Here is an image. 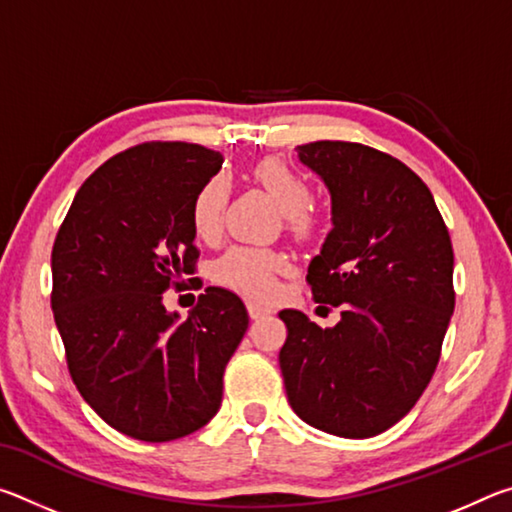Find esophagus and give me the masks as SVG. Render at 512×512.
Masks as SVG:
<instances>
[{
  "label": "esophagus",
  "mask_w": 512,
  "mask_h": 512,
  "mask_svg": "<svg viewBox=\"0 0 512 512\" xmlns=\"http://www.w3.org/2000/svg\"><path fill=\"white\" fill-rule=\"evenodd\" d=\"M248 314H250V318H253V320H259V318H264V316L271 314V307L259 305V302H248Z\"/></svg>",
  "instance_id": "esophagus-1"
}]
</instances>
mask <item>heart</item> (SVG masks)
Instances as JSON below:
<instances>
[{"instance_id": "obj_1", "label": "heart", "mask_w": 512, "mask_h": 512, "mask_svg": "<svg viewBox=\"0 0 512 512\" xmlns=\"http://www.w3.org/2000/svg\"><path fill=\"white\" fill-rule=\"evenodd\" d=\"M253 176L287 216L289 230L296 237H309L316 230V216L309 212L311 187L305 176L291 169L280 158H266L255 164ZM228 201V180L214 176L198 189L192 203V225L198 237L219 235ZM284 268V257L264 248L232 246L216 259L214 277L223 287L235 289L250 298H268L275 289V275Z\"/></svg>"}]
</instances>
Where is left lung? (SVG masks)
Here are the masks:
<instances>
[{
    "instance_id": "left-lung-1",
    "label": "left lung",
    "mask_w": 512,
    "mask_h": 512,
    "mask_svg": "<svg viewBox=\"0 0 512 512\" xmlns=\"http://www.w3.org/2000/svg\"><path fill=\"white\" fill-rule=\"evenodd\" d=\"M298 158L332 196V230L311 259L316 302L334 327L280 311V368L300 420L341 438L393 427L438 366L454 314V250L429 187L393 155L354 142H311Z\"/></svg>"
}]
</instances>
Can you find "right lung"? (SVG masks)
<instances>
[{
  "instance_id": "add662e5",
  "label": "right lung",
  "mask_w": 512,
  "mask_h": 512,
  "mask_svg": "<svg viewBox=\"0 0 512 512\" xmlns=\"http://www.w3.org/2000/svg\"><path fill=\"white\" fill-rule=\"evenodd\" d=\"M223 155L146 142L85 180L51 250V309L76 388L101 420L144 443L205 427L248 329L244 302L207 287L180 320L164 291L183 287L198 248L192 203Z\"/></svg>"
}]
</instances>
